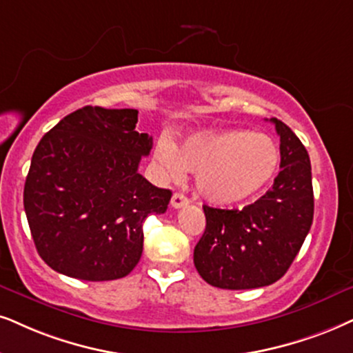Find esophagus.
I'll return each instance as SVG.
<instances>
[{
  "instance_id": "obj_1",
  "label": "esophagus",
  "mask_w": 353,
  "mask_h": 353,
  "mask_svg": "<svg viewBox=\"0 0 353 353\" xmlns=\"http://www.w3.org/2000/svg\"><path fill=\"white\" fill-rule=\"evenodd\" d=\"M187 203H189V199H187L185 195L179 194V192H176V194L172 195V199H171L172 208H181V207H184V205H187Z\"/></svg>"
}]
</instances>
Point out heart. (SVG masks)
<instances>
[{"label":"heart","instance_id":"1","mask_svg":"<svg viewBox=\"0 0 353 353\" xmlns=\"http://www.w3.org/2000/svg\"><path fill=\"white\" fill-rule=\"evenodd\" d=\"M154 159L166 179L179 181L195 172L205 200L234 205L254 197L269 184L280 164L279 146L264 133L207 130L192 133L179 146L161 138Z\"/></svg>","mask_w":353,"mask_h":353}]
</instances>
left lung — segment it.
<instances>
[{
  "mask_svg": "<svg viewBox=\"0 0 353 353\" xmlns=\"http://www.w3.org/2000/svg\"><path fill=\"white\" fill-rule=\"evenodd\" d=\"M280 172L274 185L243 210L203 205L207 226L194 249L195 269L205 282L225 290L267 287L282 279L310 233L314 213L307 151L282 120Z\"/></svg>",
  "mask_w": 353,
  "mask_h": 353,
  "instance_id": "left-lung-1",
  "label": "left lung"
}]
</instances>
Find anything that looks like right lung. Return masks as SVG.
<instances>
[{
    "label": "right lung",
    "instance_id": "obj_1",
    "mask_svg": "<svg viewBox=\"0 0 353 353\" xmlns=\"http://www.w3.org/2000/svg\"><path fill=\"white\" fill-rule=\"evenodd\" d=\"M138 110L86 105L39 141L24 210L39 256L88 282L122 279L143 252V221L164 213L172 192L138 172L153 138L135 130Z\"/></svg>",
    "mask_w": 353,
    "mask_h": 353
}]
</instances>
